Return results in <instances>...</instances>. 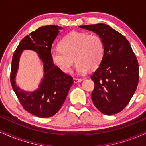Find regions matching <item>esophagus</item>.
Segmentation results:
<instances>
[{
  "mask_svg": "<svg viewBox=\"0 0 146 146\" xmlns=\"http://www.w3.org/2000/svg\"><path fill=\"white\" fill-rule=\"evenodd\" d=\"M84 79L82 78H74L73 79V82L74 83H79V82H81L82 81H83Z\"/></svg>",
  "mask_w": 146,
  "mask_h": 146,
  "instance_id": "34e87169",
  "label": "esophagus"
}]
</instances>
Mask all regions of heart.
Wrapping results in <instances>:
<instances>
[{"mask_svg":"<svg viewBox=\"0 0 146 146\" xmlns=\"http://www.w3.org/2000/svg\"><path fill=\"white\" fill-rule=\"evenodd\" d=\"M105 46L98 35L71 31L62 39L60 46L52 48L51 59L64 73H70L74 61L79 74L93 70L100 64ZM75 60H74V58Z\"/></svg>","mask_w":146,"mask_h":146,"instance_id":"1","label":"heart"}]
</instances>
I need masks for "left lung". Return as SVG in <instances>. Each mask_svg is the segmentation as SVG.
Masks as SVG:
<instances>
[{
    "mask_svg": "<svg viewBox=\"0 0 146 146\" xmlns=\"http://www.w3.org/2000/svg\"><path fill=\"white\" fill-rule=\"evenodd\" d=\"M102 38L104 56L90 76L95 83L92 101L106 115L121 112L130 101L139 82V64L131 46L123 35L109 25L99 23L80 26Z\"/></svg>",
    "mask_w": 146,
    "mask_h": 146,
    "instance_id": "1",
    "label": "left lung"
}]
</instances>
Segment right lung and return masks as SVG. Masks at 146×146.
Returning <instances> with one entry per match:
<instances>
[{"label": "right lung", "mask_w": 146, "mask_h": 146, "mask_svg": "<svg viewBox=\"0 0 146 146\" xmlns=\"http://www.w3.org/2000/svg\"><path fill=\"white\" fill-rule=\"evenodd\" d=\"M61 29L62 27L57 25L40 27L22 40L13 56L10 75L13 89L23 108L41 118L52 117L59 111L73 84V78L62 71L51 59L52 44ZM24 50L36 52L43 64V78L38 88L33 92L21 90L15 82Z\"/></svg>", "instance_id": "obj_1"}]
</instances>
